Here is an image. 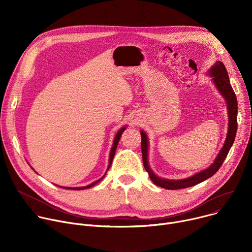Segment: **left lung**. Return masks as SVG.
<instances>
[{
    "instance_id": "8db88e82",
    "label": "left lung",
    "mask_w": 252,
    "mask_h": 252,
    "mask_svg": "<svg viewBox=\"0 0 252 252\" xmlns=\"http://www.w3.org/2000/svg\"><path fill=\"white\" fill-rule=\"evenodd\" d=\"M207 75L211 77L212 84L217 88V90L220 93V94L224 97L228 113V129L226 138L224 140L223 146L220 151L219 155L215 158L214 161L207 168L183 179H166L158 176L149 164V138L147 133L140 130L141 135V154H142V162L146 170L149 172L150 178L152 182L160 188L166 189H182L189 187H193L197 184L204 182L205 179L211 177L215 172H217L221 164L223 163L230 148L233 145L235 139L236 130H237V99L236 95L232 90L230 85L227 70L222 63V62L218 61L215 63L210 66L207 71Z\"/></svg>"
}]
</instances>
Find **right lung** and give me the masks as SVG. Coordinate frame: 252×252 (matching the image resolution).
Returning a JSON list of instances; mask_svg holds the SVG:
<instances>
[{"label":"right lung","mask_w":252,"mask_h":252,"mask_svg":"<svg viewBox=\"0 0 252 252\" xmlns=\"http://www.w3.org/2000/svg\"><path fill=\"white\" fill-rule=\"evenodd\" d=\"M126 128V126H123L122 128H120L119 129V131L117 132V134H116V136H115V139H114V142H113V146H112V149H111V154H110V159H109V166H107V169H106V171L109 170V168L111 167V165H112V162H113V159H114V157H115V154H116V150H117V148H118V143H119V141H120V138H121V136H122V133L125 131V129ZM106 173V172H105ZM105 173H104V175H105ZM104 175L102 176V177H100L99 179H97V181H95V182H94L93 184H91V185H89V186H87V187H80V188H65V187H61V188H63V189H74V190H82V189H90V188H92V187H94V185H96V184H98L101 179L104 177Z\"/></svg>","instance_id":"1"}]
</instances>
